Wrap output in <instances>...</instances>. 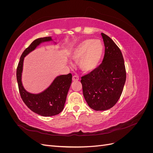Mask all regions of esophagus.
<instances>
[{
    "label": "esophagus",
    "mask_w": 153,
    "mask_h": 153,
    "mask_svg": "<svg viewBox=\"0 0 153 153\" xmlns=\"http://www.w3.org/2000/svg\"><path fill=\"white\" fill-rule=\"evenodd\" d=\"M72 80L73 82L78 81V80H79V77H78V76H77V75H74L72 78Z\"/></svg>",
    "instance_id": "esophagus-1"
}]
</instances>
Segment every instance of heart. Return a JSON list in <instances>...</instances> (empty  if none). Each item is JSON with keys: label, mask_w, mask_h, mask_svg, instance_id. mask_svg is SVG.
Masks as SVG:
<instances>
[{"label": "heart", "mask_w": 153, "mask_h": 153, "mask_svg": "<svg viewBox=\"0 0 153 153\" xmlns=\"http://www.w3.org/2000/svg\"><path fill=\"white\" fill-rule=\"evenodd\" d=\"M104 47L100 39H87L82 41L74 48L70 57L75 61L79 62L82 71L89 72L98 66L103 55Z\"/></svg>", "instance_id": "b5f03b06"}]
</instances>
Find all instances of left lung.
<instances>
[{
    "label": "left lung",
    "instance_id": "8db88e82",
    "mask_svg": "<svg viewBox=\"0 0 153 153\" xmlns=\"http://www.w3.org/2000/svg\"><path fill=\"white\" fill-rule=\"evenodd\" d=\"M105 55L103 62L82 76L83 94L90 108L106 110L116 104L121 96L126 73L121 50L107 35L101 33Z\"/></svg>",
    "mask_w": 153,
    "mask_h": 153
}]
</instances>
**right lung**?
Segmentation results:
<instances>
[{
    "label": "right lung",
    "instance_id": "add662e5",
    "mask_svg": "<svg viewBox=\"0 0 153 153\" xmlns=\"http://www.w3.org/2000/svg\"><path fill=\"white\" fill-rule=\"evenodd\" d=\"M49 41H53L52 37L35 39L22 54L16 69L18 89L23 101L32 112L45 117L57 115L64 109L68 92L71 84L72 75L69 73L57 76L47 89L38 94H32L25 89L22 84V75L26 55L34 50L40 44Z\"/></svg>",
    "mask_w": 153,
    "mask_h": 153
}]
</instances>
